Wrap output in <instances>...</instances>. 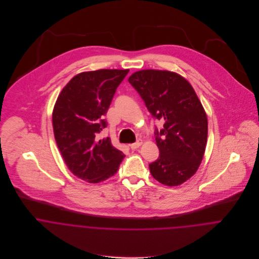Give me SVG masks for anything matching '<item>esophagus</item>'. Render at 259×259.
Returning <instances> with one entry per match:
<instances>
[{
    "label": "esophagus",
    "mask_w": 259,
    "mask_h": 259,
    "mask_svg": "<svg viewBox=\"0 0 259 259\" xmlns=\"http://www.w3.org/2000/svg\"><path fill=\"white\" fill-rule=\"evenodd\" d=\"M142 144H143V143H142V141H138L137 143H135V144H132V145H131V148L135 150V149L140 148V147L142 146Z\"/></svg>",
    "instance_id": "1"
}]
</instances>
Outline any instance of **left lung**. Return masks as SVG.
I'll use <instances>...</instances> for the list:
<instances>
[{
  "instance_id": "8db88e82",
  "label": "left lung",
  "mask_w": 259,
  "mask_h": 259,
  "mask_svg": "<svg viewBox=\"0 0 259 259\" xmlns=\"http://www.w3.org/2000/svg\"><path fill=\"white\" fill-rule=\"evenodd\" d=\"M128 81L152 117L163 121L161 130H154L159 155L149 163L151 176L162 185L184 184L196 172L207 141L206 113L194 90L168 71H139Z\"/></svg>"
}]
</instances>
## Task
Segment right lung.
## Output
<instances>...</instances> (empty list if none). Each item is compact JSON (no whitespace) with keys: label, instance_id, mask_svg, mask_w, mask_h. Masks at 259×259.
<instances>
[{"label":"right lung","instance_id":"add662e5","mask_svg":"<svg viewBox=\"0 0 259 259\" xmlns=\"http://www.w3.org/2000/svg\"><path fill=\"white\" fill-rule=\"evenodd\" d=\"M128 70H98L74 75L58 97L53 111L56 143L69 169L98 184L116 174L124 154L111 139L99 136L107 126L116 88Z\"/></svg>","mask_w":259,"mask_h":259}]
</instances>
